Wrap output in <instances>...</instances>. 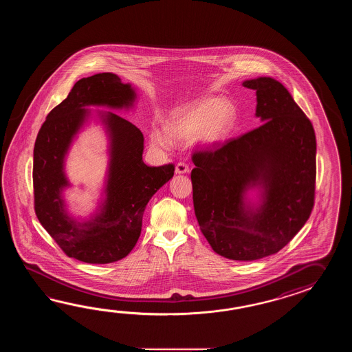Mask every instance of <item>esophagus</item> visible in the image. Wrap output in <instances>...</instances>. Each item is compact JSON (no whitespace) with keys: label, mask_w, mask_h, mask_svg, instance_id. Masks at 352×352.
Listing matches in <instances>:
<instances>
[{"label":"esophagus","mask_w":352,"mask_h":352,"mask_svg":"<svg viewBox=\"0 0 352 352\" xmlns=\"http://www.w3.org/2000/svg\"><path fill=\"white\" fill-rule=\"evenodd\" d=\"M188 171H190V168H188V166L185 162H179L176 165V168H175V173L176 175H184V173H188Z\"/></svg>","instance_id":"34e87169"}]
</instances>
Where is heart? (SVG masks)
Here are the masks:
<instances>
[{
	"label": "heart",
	"instance_id": "obj_1",
	"mask_svg": "<svg viewBox=\"0 0 352 352\" xmlns=\"http://www.w3.org/2000/svg\"><path fill=\"white\" fill-rule=\"evenodd\" d=\"M236 120V108L229 99L206 98L186 105L175 113L166 123L165 130L152 128L151 142L161 150L168 151L173 141H192L204 147H214L224 142Z\"/></svg>",
	"mask_w": 352,
	"mask_h": 352
}]
</instances>
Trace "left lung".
<instances>
[{
    "instance_id": "1",
    "label": "left lung",
    "mask_w": 352,
    "mask_h": 352,
    "mask_svg": "<svg viewBox=\"0 0 352 352\" xmlns=\"http://www.w3.org/2000/svg\"><path fill=\"white\" fill-rule=\"evenodd\" d=\"M243 87L255 90L263 124L195 152L191 181L195 215L212 250L250 262L278 253L311 215L316 135L282 82L259 76Z\"/></svg>"
}]
</instances>
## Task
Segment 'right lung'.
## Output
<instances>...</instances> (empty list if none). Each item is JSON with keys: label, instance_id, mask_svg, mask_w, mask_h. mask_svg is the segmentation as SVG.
<instances>
[{"label": "right lung", "instance_id": "add662e5", "mask_svg": "<svg viewBox=\"0 0 352 352\" xmlns=\"http://www.w3.org/2000/svg\"><path fill=\"white\" fill-rule=\"evenodd\" d=\"M138 94L118 75L99 73L75 82L67 99L47 114L34 148V195L38 221L63 252L82 262L108 264L127 256L141 235L146 205L173 177V165L151 167L143 162L142 132L118 114L91 111L135 108ZM91 120L105 129L109 165L98 208L87 218L67 209V155Z\"/></svg>", "mask_w": 352, "mask_h": 352}]
</instances>
